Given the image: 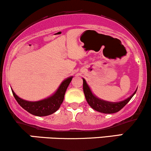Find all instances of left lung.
Instances as JSON below:
<instances>
[{
  "label": "left lung",
  "instance_id": "left-lung-1",
  "mask_svg": "<svg viewBox=\"0 0 151 151\" xmlns=\"http://www.w3.org/2000/svg\"><path fill=\"white\" fill-rule=\"evenodd\" d=\"M83 92H84L85 96H86V99L88 104L95 110L101 113H104V114H113V113H116L121 110L122 108L130 101L132 97L135 95L136 90H137V89H136L133 95H131L127 99H126V100L121 101V102H108V101L101 100V99L95 96L92 93L89 86L87 84L86 80L83 78Z\"/></svg>",
  "mask_w": 151,
  "mask_h": 151
}]
</instances>
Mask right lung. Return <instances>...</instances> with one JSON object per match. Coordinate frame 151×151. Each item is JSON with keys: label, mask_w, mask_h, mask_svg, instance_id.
<instances>
[{"label": "right lung", "mask_w": 151, "mask_h": 151, "mask_svg": "<svg viewBox=\"0 0 151 151\" xmlns=\"http://www.w3.org/2000/svg\"><path fill=\"white\" fill-rule=\"evenodd\" d=\"M72 78L73 76L64 80L54 95L40 101L30 102V101L22 100L17 96L11 89L12 93L19 105L30 114L38 116H48L54 113L59 109L64 99L65 91L71 81Z\"/></svg>", "instance_id": "add662e5"}]
</instances>
